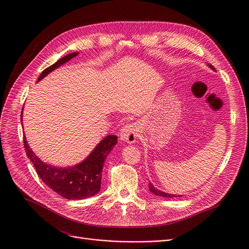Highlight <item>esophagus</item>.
I'll return each instance as SVG.
<instances>
[{"label": "esophagus", "mask_w": 249, "mask_h": 249, "mask_svg": "<svg viewBox=\"0 0 249 249\" xmlns=\"http://www.w3.org/2000/svg\"><path fill=\"white\" fill-rule=\"evenodd\" d=\"M139 133V127L137 123H130L125 125L120 131V138L122 141L129 144H134Z\"/></svg>", "instance_id": "1"}]
</instances>
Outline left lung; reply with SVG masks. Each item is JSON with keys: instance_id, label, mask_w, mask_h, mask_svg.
I'll return each mask as SVG.
<instances>
[{"instance_id": "obj_1", "label": "left lung", "mask_w": 249, "mask_h": 249, "mask_svg": "<svg viewBox=\"0 0 249 249\" xmlns=\"http://www.w3.org/2000/svg\"><path fill=\"white\" fill-rule=\"evenodd\" d=\"M212 70H214V71H216V69L213 67L212 65H208ZM149 188H150V191L152 192V193H154L155 195H157V196H161V197H165V198H174V197H180L181 195H174V194H168V193H165V192H162V191H160V190H159V189H157L151 182L149 183Z\"/></svg>"}]
</instances>
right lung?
Listing matches in <instances>:
<instances>
[{
	"label": "right lung",
	"mask_w": 249,
	"mask_h": 249,
	"mask_svg": "<svg viewBox=\"0 0 249 249\" xmlns=\"http://www.w3.org/2000/svg\"><path fill=\"white\" fill-rule=\"evenodd\" d=\"M78 54L79 52H74L64 56L55 64L46 68L39 76L37 83ZM20 119L22 121V111ZM25 139L24 136L23 144L26 156L32 161L41 180L53 191L69 200L86 199L99 192L104 160L117 144V136L108 135L99 142L82 162L69 167H58L43 162L32 152Z\"/></svg>",
	"instance_id": "add662e5"
}]
</instances>
